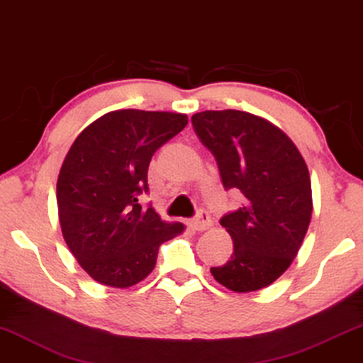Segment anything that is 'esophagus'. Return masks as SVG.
I'll use <instances>...</instances> for the list:
<instances>
[{"label": "esophagus", "mask_w": 363, "mask_h": 363, "mask_svg": "<svg viewBox=\"0 0 363 363\" xmlns=\"http://www.w3.org/2000/svg\"><path fill=\"white\" fill-rule=\"evenodd\" d=\"M211 224H213L211 223V216H209V214L204 211V209H201V211H198L196 218L191 220V228L194 230H206V229L211 228Z\"/></svg>", "instance_id": "1"}]
</instances>
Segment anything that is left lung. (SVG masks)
Wrapping results in <instances>:
<instances>
[{"label": "left lung", "mask_w": 363, "mask_h": 363, "mask_svg": "<svg viewBox=\"0 0 363 363\" xmlns=\"http://www.w3.org/2000/svg\"><path fill=\"white\" fill-rule=\"evenodd\" d=\"M194 133L216 159L225 190L244 194V204L220 218L234 252L214 280L235 293L269 286L291 265L313 213L306 162L288 135L245 111H201Z\"/></svg>", "instance_id": "8db88e82"}]
</instances>
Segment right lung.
Returning <instances> with one entry per match:
<instances>
[{
    "instance_id": "obj_1",
    "label": "right lung",
    "mask_w": 363,
    "mask_h": 363,
    "mask_svg": "<svg viewBox=\"0 0 363 363\" xmlns=\"http://www.w3.org/2000/svg\"><path fill=\"white\" fill-rule=\"evenodd\" d=\"M186 114L121 109L98 118L72 144L57 180L62 234L93 280L129 288L154 270L159 247L182 234L144 209L147 170L159 147L185 129Z\"/></svg>"
}]
</instances>
